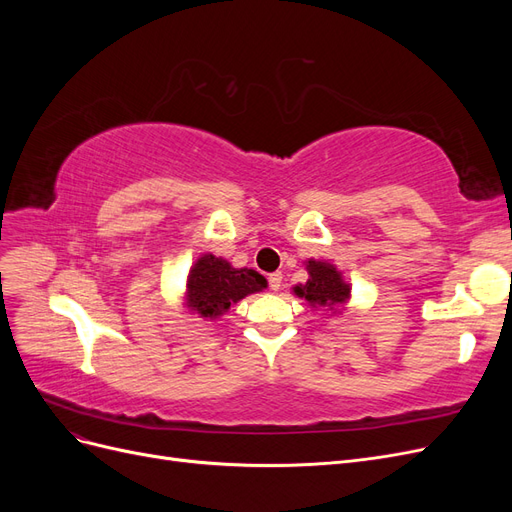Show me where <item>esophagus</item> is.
Instances as JSON below:
<instances>
[{"label": "esophagus", "instance_id": "obj_1", "mask_svg": "<svg viewBox=\"0 0 512 512\" xmlns=\"http://www.w3.org/2000/svg\"><path fill=\"white\" fill-rule=\"evenodd\" d=\"M269 286H271V290H280L282 288V273H271Z\"/></svg>", "mask_w": 512, "mask_h": 512}]
</instances>
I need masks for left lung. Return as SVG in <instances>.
<instances>
[{"label": "left lung", "mask_w": 512, "mask_h": 512, "mask_svg": "<svg viewBox=\"0 0 512 512\" xmlns=\"http://www.w3.org/2000/svg\"><path fill=\"white\" fill-rule=\"evenodd\" d=\"M307 282L292 286V292L299 299H305L312 309H322L331 316H339L350 301L352 286L344 280V273L339 271L329 260H305Z\"/></svg>", "instance_id": "1"}]
</instances>
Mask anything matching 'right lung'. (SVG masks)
Returning a JSON list of instances; mask_svg holds the SVG:
<instances>
[{"instance_id":"obj_1","label":"right lung","mask_w":512,"mask_h":512,"mask_svg":"<svg viewBox=\"0 0 512 512\" xmlns=\"http://www.w3.org/2000/svg\"><path fill=\"white\" fill-rule=\"evenodd\" d=\"M265 288L267 280L258 271L235 269L226 258L207 252L200 254L190 267L181 305L188 314H198L203 320H218L230 305Z\"/></svg>"}]
</instances>
